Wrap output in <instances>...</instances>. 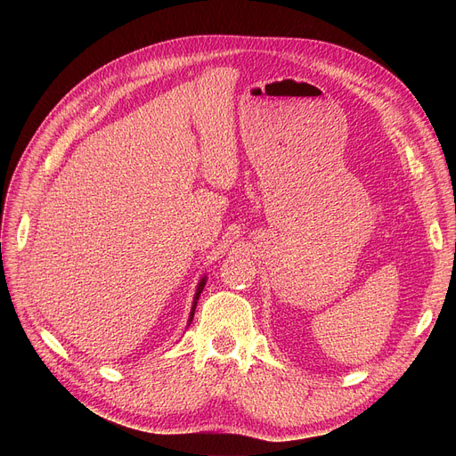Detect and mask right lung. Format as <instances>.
I'll use <instances>...</instances> for the list:
<instances>
[{
    "label": "right lung",
    "mask_w": 456,
    "mask_h": 456,
    "mask_svg": "<svg viewBox=\"0 0 456 456\" xmlns=\"http://www.w3.org/2000/svg\"><path fill=\"white\" fill-rule=\"evenodd\" d=\"M203 286H205V277L201 279V282H200V286H198V292H196V296H194V305H191V310H190V320H188V322H191V318H194L196 306H198V299H200V296H201V292H203Z\"/></svg>",
    "instance_id": "obj_1"
}]
</instances>
